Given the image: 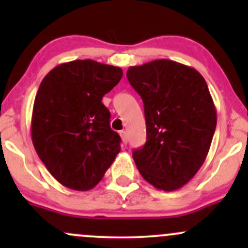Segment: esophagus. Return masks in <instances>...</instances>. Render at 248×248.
<instances>
[{"label":"esophagus","instance_id":"34e87169","mask_svg":"<svg viewBox=\"0 0 248 248\" xmlns=\"http://www.w3.org/2000/svg\"><path fill=\"white\" fill-rule=\"evenodd\" d=\"M120 136H121V139H122V141H124V144H127V142H128V137H127L126 131L120 132Z\"/></svg>","mask_w":248,"mask_h":248}]
</instances>
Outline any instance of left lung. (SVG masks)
Here are the masks:
<instances>
[{
  "label": "left lung",
  "mask_w": 248,
  "mask_h": 248,
  "mask_svg": "<svg viewBox=\"0 0 248 248\" xmlns=\"http://www.w3.org/2000/svg\"><path fill=\"white\" fill-rule=\"evenodd\" d=\"M127 79L141 97L146 121V142L133 151L137 168L156 188H181L201 169L216 129L206 81L166 59L129 67Z\"/></svg>",
  "instance_id": "1"
}]
</instances>
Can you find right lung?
Returning <instances> with one entry per match:
<instances>
[{"instance_id": "1", "label": "right lung", "mask_w": 248, "mask_h": 248, "mask_svg": "<svg viewBox=\"0 0 248 248\" xmlns=\"http://www.w3.org/2000/svg\"><path fill=\"white\" fill-rule=\"evenodd\" d=\"M122 74L120 67L76 60L55 67L39 85L32 142L50 174L68 188H93L121 150L102 98Z\"/></svg>"}]
</instances>
